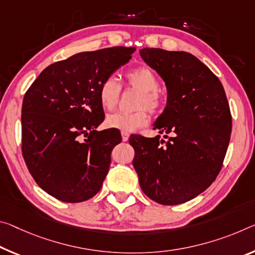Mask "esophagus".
Returning <instances> with one entry per match:
<instances>
[{"label":"esophagus","instance_id":"34e87169","mask_svg":"<svg viewBox=\"0 0 255 255\" xmlns=\"http://www.w3.org/2000/svg\"><path fill=\"white\" fill-rule=\"evenodd\" d=\"M121 136H123V140L124 142H127L129 138V132L127 131H121Z\"/></svg>","mask_w":255,"mask_h":255}]
</instances>
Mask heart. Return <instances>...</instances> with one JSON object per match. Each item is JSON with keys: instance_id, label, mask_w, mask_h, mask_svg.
I'll return each instance as SVG.
<instances>
[{"instance_id": "1", "label": "heart", "mask_w": 255, "mask_h": 255, "mask_svg": "<svg viewBox=\"0 0 255 255\" xmlns=\"http://www.w3.org/2000/svg\"><path fill=\"white\" fill-rule=\"evenodd\" d=\"M125 80L128 86L142 92L137 101L138 111L132 113L117 111L107 117L106 124L109 127L120 129L123 131H134L148 123V116L144 109L156 113L162 108V98L159 93L160 82L154 72L147 67H137L125 74ZM121 86L115 77L110 76L101 83L99 87V100L101 106L107 110H112L120 99Z\"/></svg>"}]
</instances>
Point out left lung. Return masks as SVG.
I'll list each match as a JSON object with an SVG mask.
<instances>
[{
  "label": "left lung",
  "instance_id": "1",
  "mask_svg": "<svg viewBox=\"0 0 255 255\" xmlns=\"http://www.w3.org/2000/svg\"><path fill=\"white\" fill-rule=\"evenodd\" d=\"M139 54L167 86V106L153 126L168 140L130 136L132 165L149 199L185 203L221 170L232 134L228 101L219 78L193 54L148 47Z\"/></svg>",
  "mask_w": 255,
  "mask_h": 255
}]
</instances>
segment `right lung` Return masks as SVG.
Masks as SVG:
<instances>
[{
    "label": "right lung",
    "mask_w": 255,
    "mask_h": 255,
    "mask_svg": "<svg viewBox=\"0 0 255 255\" xmlns=\"http://www.w3.org/2000/svg\"><path fill=\"white\" fill-rule=\"evenodd\" d=\"M135 50L80 52L52 63L23 96V159L37 185L55 199L78 203L102 187L121 136L115 129L96 130L104 120L99 87Z\"/></svg>",
    "instance_id": "obj_1"
}]
</instances>
